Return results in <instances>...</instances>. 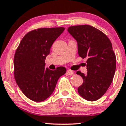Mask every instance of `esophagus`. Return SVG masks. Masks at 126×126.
Segmentation results:
<instances>
[{"mask_svg": "<svg viewBox=\"0 0 126 126\" xmlns=\"http://www.w3.org/2000/svg\"><path fill=\"white\" fill-rule=\"evenodd\" d=\"M67 74H68V75H73V74H74V72L71 70H68L67 71Z\"/></svg>", "mask_w": 126, "mask_h": 126, "instance_id": "esophagus-1", "label": "esophagus"}]
</instances>
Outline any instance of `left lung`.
Instances as JSON below:
<instances>
[{"instance_id": "left-lung-1", "label": "left lung", "mask_w": 126, "mask_h": 126, "mask_svg": "<svg viewBox=\"0 0 126 126\" xmlns=\"http://www.w3.org/2000/svg\"><path fill=\"white\" fill-rule=\"evenodd\" d=\"M68 31L78 42L79 57L88 58L87 74L76 73L83 79L78 92L87 100H97L108 90L115 73L116 58L111 42L105 34L90 25L73 26Z\"/></svg>"}]
</instances>
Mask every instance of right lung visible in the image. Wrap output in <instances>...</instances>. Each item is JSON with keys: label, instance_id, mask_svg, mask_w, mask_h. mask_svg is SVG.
Here are the masks:
<instances>
[{"label": "right lung", "instance_id": "obj_1", "mask_svg": "<svg viewBox=\"0 0 126 126\" xmlns=\"http://www.w3.org/2000/svg\"><path fill=\"white\" fill-rule=\"evenodd\" d=\"M65 28H43L31 31L22 39L14 56V78L29 99L42 102L54 91L58 79L66 69L54 71L45 68V60L52 44Z\"/></svg>", "mask_w": 126, "mask_h": 126}]
</instances>
